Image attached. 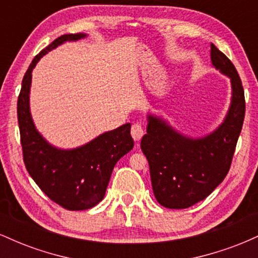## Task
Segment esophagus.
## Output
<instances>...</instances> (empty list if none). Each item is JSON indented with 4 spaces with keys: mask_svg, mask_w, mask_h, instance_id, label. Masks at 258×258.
Instances as JSON below:
<instances>
[{
    "mask_svg": "<svg viewBox=\"0 0 258 258\" xmlns=\"http://www.w3.org/2000/svg\"><path fill=\"white\" fill-rule=\"evenodd\" d=\"M131 135H132V138L135 139L136 142H139L144 135L143 127L139 125V123H135V125L131 127Z\"/></svg>",
    "mask_w": 258,
    "mask_h": 258,
    "instance_id": "1",
    "label": "esophagus"
}]
</instances>
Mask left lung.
<instances>
[{"instance_id": "left-lung-1", "label": "left lung", "mask_w": 258, "mask_h": 258, "mask_svg": "<svg viewBox=\"0 0 258 258\" xmlns=\"http://www.w3.org/2000/svg\"><path fill=\"white\" fill-rule=\"evenodd\" d=\"M211 63L230 79L232 85L229 109L215 131L204 137H188L162 117L147 116V135L142 138L141 148L149 162L154 195L167 209L193 206L221 184L230 168L241 132L245 97L238 72L214 43Z\"/></svg>"}]
</instances>
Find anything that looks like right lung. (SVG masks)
Wrapping results in <instances>:
<instances>
[{"instance_id": "obj_1", "label": "right lung", "mask_w": 258, "mask_h": 258, "mask_svg": "<svg viewBox=\"0 0 258 258\" xmlns=\"http://www.w3.org/2000/svg\"><path fill=\"white\" fill-rule=\"evenodd\" d=\"M86 36L61 35L38 53L26 70L18 97V122L26 170L49 199L70 211L91 209L102 201L114 166L133 148L131 123L102 133L74 149L52 146L35 127L30 111L32 70L52 49Z\"/></svg>"}]
</instances>
